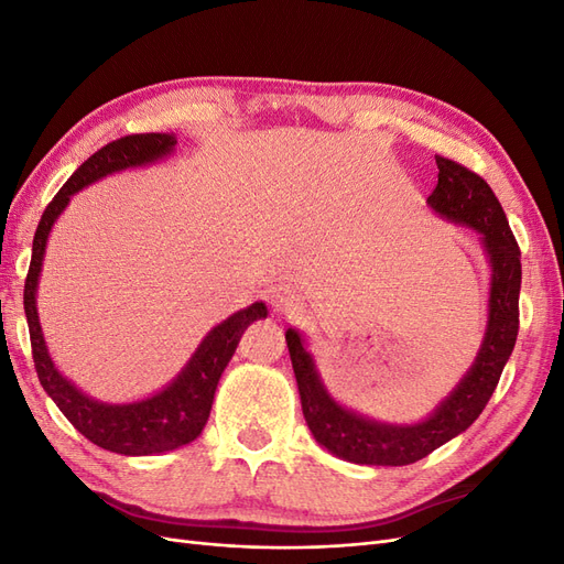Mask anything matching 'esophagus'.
Returning a JSON list of instances; mask_svg holds the SVG:
<instances>
[{"instance_id": "esophagus-1", "label": "esophagus", "mask_w": 564, "mask_h": 564, "mask_svg": "<svg viewBox=\"0 0 564 564\" xmlns=\"http://www.w3.org/2000/svg\"><path fill=\"white\" fill-rule=\"evenodd\" d=\"M270 303H272V311H275L278 315H284V317L299 315L301 308H303L301 296L294 292V289H289V286H280L278 292L272 294Z\"/></svg>"}]
</instances>
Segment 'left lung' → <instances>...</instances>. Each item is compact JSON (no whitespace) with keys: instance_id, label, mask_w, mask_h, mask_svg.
Masks as SVG:
<instances>
[{"instance_id":"obj_1","label":"left lung","mask_w":564,"mask_h":564,"mask_svg":"<svg viewBox=\"0 0 564 564\" xmlns=\"http://www.w3.org/2000/svg\"><path fill=\"white\" fill-rule=\"evenodd\" d=\"M437 185L429 207L449 224L480 235L491 268L487 329L475 362L435 412L419 423L395 425L367 419L338 404L322 383L308 344L286 329V348L296 373L303 416L313 437L334 456L360 466H409L464 433L482 414L501 371L516 348L520 327V247L508 218L485 178L447 158H435Z\"/></svg>"}]
</instances>
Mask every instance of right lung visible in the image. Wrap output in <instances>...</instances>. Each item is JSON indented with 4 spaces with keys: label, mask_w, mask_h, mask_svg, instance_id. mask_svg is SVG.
<instances>
[{
    "label": "right lung",
    "mask_w": 564,
    "mask_h": 564,
    "mask_svg": "<svg viewBox=\"0 0 564 564\" xmlns=\"http://www.w3.org/2000/svg\"><path fill=\"white\" fill-rule=\"evenodd\" d=\"M174 148V133H133L94 152V155L65 181L56 197L51 199L48 207L44 209L35 240H32V261L25 278L23 305L30 327L32 360H35L42 388L46 390V395L56 402L65 419L70 421L84 437L91 440L98 447L124 456L164 454L193 442L209 419L218 379L228 367L230 357L235 355V348L240 344L245 329L251 322L268 317V308L263 301H256L249 308L232 313L228 319L216 324V327L202 338V344L172 383L158 390L155 395L124 404L98 402L89 398L87 392H82L73 381H67L56 369L54 360H51L37 313V284L46 240L51 228L56 224V218L65 212L67 202H70V197L79 193L82 187H87L110 174L124 172V169L158 162L166 155H172Z\"/></svg>",
    "instance_id": "right-lung-1"
}]
</instances>
